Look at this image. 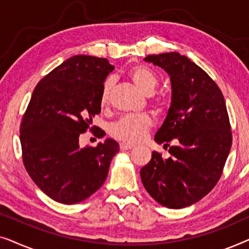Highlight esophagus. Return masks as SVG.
Returning <instances> with one entry per match:
<instances>
[{
  "label": "esophagus",
  "instance_id": "obj_1",
  "mask_svg": "<svg viewBox=\"0 0 249 249\" xmlns=\"http://www.w3.org/2000/svg\"><path fill=\"white\" fill-rule=\"evenodd\" d=\"M131 148H134V145L125 144V142H121V144H120L121 151H128V149H131Z\"/></svg>",
  "mask_w": 249,
  "mask_h": 249
}]
</instances>
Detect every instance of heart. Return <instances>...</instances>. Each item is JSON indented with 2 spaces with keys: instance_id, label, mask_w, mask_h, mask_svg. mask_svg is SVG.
I'll use <instances>...</instances> for the list:
<instances>
[{
  "instance_id": "heart-1",
  "label": "heart",
  "mask_w": 249,
  "mask_h": 249,
  "mask_svg": "<svg viewBox=\"0 0 249 249\" xmlns=\"http://www.w3.org/2000/svg\"><path fill=\"white\" fill-rule=\"evenodd\" d=\"M128 77L132 84L146 95H151L158 86V77L149 68L135 66L128 70ZM113 80L111 78L105 80L101 93V107H107L110 102ZM154 103L159 108L164 107V100L155 98ZM152 127V119L147 114H130L122 117L110 125V134L114 138L129 144H136L144 139Z\"/></svg>"
}]
</instances>
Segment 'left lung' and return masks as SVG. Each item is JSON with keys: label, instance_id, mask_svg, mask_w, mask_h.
Wrapping results in <instances>:
<instances>
[{"label": "left lung", "instance_id": "8db88e82", "mask_svg": "<svg viewBox=\"0 0 249 249\" xmlns=\"http://www.w3.org/2000/svg\"><path fill=\"white\" fill-rule=\"evenodd\" d=\"M146 62L162 68L171 81V105L155 135L158 144L173 142L171 156L158 152L141 170L147 193L168 209L195 204L214 188L232 144L222 91L209 74L178 52L148 55Z\"/></svg>", "mask_w": 249, "mask_h": 249}]
</instances>
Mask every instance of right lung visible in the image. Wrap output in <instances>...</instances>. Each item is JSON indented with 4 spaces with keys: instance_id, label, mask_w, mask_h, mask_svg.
Returning <instances> with one entry per match:
<instances>
[{
    "instance_id": "add662e5",
    "label": "right lung",
    "mask_w": 249,
    "mask_h": 249,
    "mask_svg": "<svg viewBox=\"0 0 249 249\" xmlns=\"http://www.w3.org/2000/svg\"><path fill=\"white\" fill-rule=\"evenodd\" d=\"M113 70L107 59L74 55L33 91L20 124L22 161L33 181L55 202H83L107 180L119 144L107 138L81 148L79 138L101 112L102 88Z\"/></svg>"
}]
</instances>
